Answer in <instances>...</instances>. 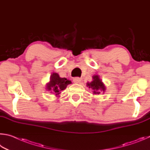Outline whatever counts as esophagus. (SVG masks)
I'll return each instance as SVG.
<instances>
[{"label":"esophagus","mask_w":150,"mask_h":150,"mask_svg":"<svg viewBox=\"0 0 150 150\" xmlns=\"http://www.w3.org/2000/svg\"><path fill=\"white\" fill-rule=\"evenodd\" d=\"M73 81H74V82L75 83H80V82H81V78H78V77L75 78H74Z\"/></svg>","instance_id":"obj_1"}]
</instances>
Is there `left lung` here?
Wrapping results in <instances>:
<instances>
[{
  "mask_svg": "<svg viewBox=\"0 0 150 150\" xmlns=\"http://www.w3.org/2000/svg\"><path fill=\"white\" fill-rule=\"evenodd\" d=\"M86 86L90 88L92 91L93 95H99L101 92L105 93L106 87L101 79L98 74H95L92 76V81L86 83Z\"/></svg>",
  "mask_w": 150,
  "mask_h": 150,
  "instance_id": "left-lung-1",
  "label": "left lung"
}]
</instances>
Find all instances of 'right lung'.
<instances>
[{
    "label": "right lung",
    "instance_id": "add662e5",
    "mask_svg": "<svg viewBox=\"0 0 150 150\" xmlns=\"http://www.w3.org/2000/svg\"><path fill=\"white\" fill-rule=\"evenodd\" d=\"M72 82L65 78H60L59 74L53 72L50 76V80L46 83V90L50 93H54L55 96H59L62 90L67 88V86L71 84Z\"/></svg>",
    "mask_w": 150,
    "mask_h": 150
}]
</instances>
